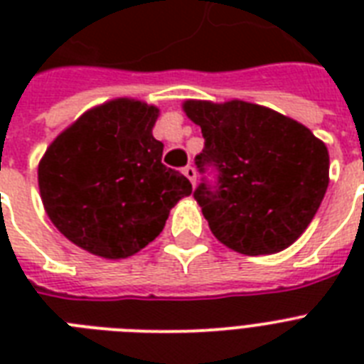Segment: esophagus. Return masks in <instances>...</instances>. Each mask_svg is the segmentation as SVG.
Listing matches in <instances>:
<instances>
[{
    "mask_svg": "<svg viewBox=\"0 0 364 364\" xmlns=\"http://www.w3.org/2000/svg\"><path fill=\"white\" fill-rule=\"evenodd\" d=\"M183 173H185V177H187L193 185L196 183V170H194L193 166H185V168H183Z\"/></svg>",
    "mask_w": 364,
    "mask_h": 364,
    "instance_id": "esophagus-1",
    "label": "esophagus"
}]
</instances>
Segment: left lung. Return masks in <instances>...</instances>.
I'll use <instances>...</instances> for the list:
<instances>
[{"label": "left lung", "instance_id": "obj_1", "mask_svg": "<svg viewBox=\"0 0 364 364\" xmlns=\"http://www.w3.org/2000/svg\"><path fill=\"white\" fill-rule=\"evenodd\" d=\"M183 111L205 139L198 170H217L215 191L208 183L194 191L213 236L249 257L296 242L327 193V145L304 124L242 100H187Z\"/></svg>", "mask_w": 364, "mask_h": 364}]
</instances>
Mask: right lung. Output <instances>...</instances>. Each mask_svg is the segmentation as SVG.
Wrapping results in <instances>:
<instances>
[{"label":"right lung","instance_id":"obj_1","mask_svg":"<svg viewBox=\"0 0 364 364\" xmlns=\"http://www.w3.org/2000/svg\"><path fill=\"white\" fill-rule=\"evenodd\" d=\"M156 119L154 105L111 100L82 113L47 147L37 168L43 205L77 247L104 259L132 257L193 193L187 177L162 164Z\"/></svg>","mask_w":364,"mask_h":364}]
</instances>
